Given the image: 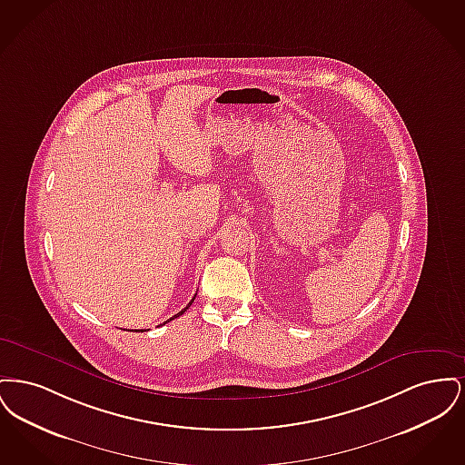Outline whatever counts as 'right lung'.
<instances>
[{
  "mask_svg": "<svg viewBox=\"0 0 465 465\" xmlns=\"http://www.w3.org/2000/svg\"><path fill=\"white\" fill-rule=\"evenodd\" d=\"M193 300H195V298H192V302H190V303H188V305H186V307H184V309L181 310V312H179V313H176V315H174V317H171V319H169V321H173V319H176V317H179V315H183V313H184V312H186V310H188V307H190V305H192V303H193ZM169 321H165V322H169ZM165 322H163V324H165ZM137 331H139V330H137ZM141 331H143V330H141Z\"/></svg>",
  "mask_w": 465,
  "mask_h": 465,
  "instance_id": "add662e5",
  "label": "right lung"
}]
</instances>
